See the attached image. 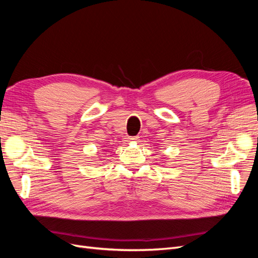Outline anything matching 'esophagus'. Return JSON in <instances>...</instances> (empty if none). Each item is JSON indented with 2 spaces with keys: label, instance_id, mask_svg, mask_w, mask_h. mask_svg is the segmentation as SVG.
<instances>
[{
  "label": "esophagus",
  "instance_id": "esophagus-1",
  "mask_svg": "<svg viewBox=\"0 0 258 258\" xmlns=\"http://www.w3.org/2000/svg\"><path fill=\"white\" fill-rule=\"evenodd\" d=\"M138 137H129L128 138V142H135V141H138Z\"/></svg>",
  "mask_w": 258,
  "mask_h": 258
}]
</instances>
